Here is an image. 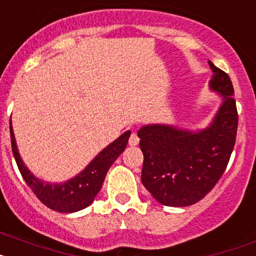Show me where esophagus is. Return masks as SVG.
<instances>
[{
    "instance_id": "esophagus-1",
    "label": "esophagus",
    "mask_w": 256,
    "mask_h": 256,
    "mask_svg": "<svg viewBox=\"0 0 256 256\" xmlns=\"http://www.w3.org/2000/svg\"><path fill=\"white\" fill-rule=\"evenodd\" d=\"M128 144L132 146V147L139 144V136L135 134V132H132V134L130 135V138H128Z\"/></svg>"
}]
</instances>
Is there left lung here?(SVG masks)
Returning a JSON list of instances; mask_svg holds the SVG:
<instances>
[{"label":"left lung","mask_w":256,"mask_h":256,"mask_svg":"<svg viewBox=\"0 0 256 256\" xmlns=\"http://www.w3.org/2000/svg\"><path fill=\"white\" fill-rule=\"evenodd\" d=\"M210 90L221 98L208 126L196 130L150 124L138 130L144 161L142 184L160 204L188 207L202 200L226 169L237 135L234 90L226 72L210 62Z\"/></svg>","instance_id":"1"}]
</instances>
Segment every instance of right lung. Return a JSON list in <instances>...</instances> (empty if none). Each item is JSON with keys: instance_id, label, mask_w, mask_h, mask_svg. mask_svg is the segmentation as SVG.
<instances>
[{"instance_id": "right-lung-1", "label": "right lung", "mask_w": 256, "mask_h": 256, "mask_svg": "<svg viewBox=\"0 0 256 256\" xmlns=\"http://www.w3.org/2000/svg\"><path fill=\"white\" fill-rule=\"evenodd\" d=\"M130 134H132L130 132H124L121 136H118L114 142H112L102 151L98 152L80 173L68 181L57 184V182L42 181L26 166L18 151V146L12 132V120H10L12 154L23 180L42 203L53 211L61 214H72L80 211L95 200L109 168L128 146Z\"/></svg>"}]
</instances>
